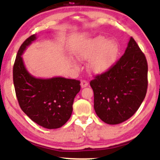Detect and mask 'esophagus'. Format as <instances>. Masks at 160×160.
I'll return each mask as SVG.
<instances>
[{
  "instance_id": "obj_1",
  "label": "esophagus",
  "mask_w": 160,
  "mask_h": 160,
  "mask_svg": "<svg viewBox=\"0 0 160 160\" xmlns=\"http://www.w3.org/2000/svg\"><path fill=\"white\" fill-rule=\"evenodd\" d=\"M88 83H89L86 80H81V83H80V84H81L82 88H84V87H87V86H88Z\"/></svg>"
}]
</instances>
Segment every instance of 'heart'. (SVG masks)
Wrapping results in <instances>:
<instances>
[{"instance_id":"b5f03b06","label":"heart","mask_w":160,"mask_h":160,"mask_svg":"<svg viewBox=\"0 0 160 160\" xmlns=\"http://www.w3.org/2000/svg\"><path fill=\"white\" fill-rule=\"evenodd\" d=\"M118 46L113 40L107 41L103 36H98L80 45L77 57L81 60H89L88 70L93 73H101L108 70L115 61Z\"/></svg>"}]
</instances>
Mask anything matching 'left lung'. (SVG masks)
Segmentation results:
<instances>
[{
	"mask_svg": "<svg viewBox=\"0 0 160 160\" xmlns=\"http://www.w3.org/2000/svg\"><path fill=\"white\" fill-rule=\"evenodd\" d=\"M147 73L145 54L131 37L124 54L90 83L94 110L100 120L114 125L130 118L146 97Z\"/></svg>",
	"mask_w": 160,
	"mask_h": 160,
	"instance_id": "1",
	"label": "left lung"
}]
</instances>
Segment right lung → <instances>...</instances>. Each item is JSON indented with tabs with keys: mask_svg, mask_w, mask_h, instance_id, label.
Here are the masks:
<instances>
[{
	"mask_svg": "<svg viewBox=\"0 0 160 160\" xmlns=\"http://www.w3.org/2000/svg\"><path fill=\"white\" fill-rule=\"evenodd\" d=\"M36 39L34 34L24 40L17 53L13 80L20 107L29 118L47 129L60 128L70 119L80 81L63 77L38 79L27 71L21 58L23 50Z\"/></svg>",
	"mask_w": 160,
	"mask_h": 160,
	"instance_id": "add662e5",
	"label": "right lung"
}]
</instances>
